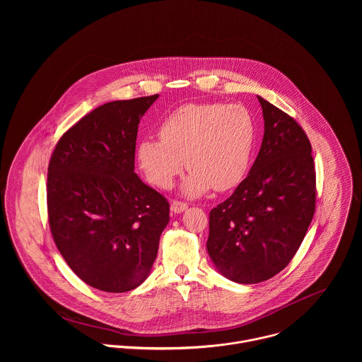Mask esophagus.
I'll list each match as a JSON object with an SVG mask.
<instances>
[{
    "mask_svg": "<svg viewBox=\"0 0 362 362\" xmlns=\"http://www.w3.org/2000/svg\"><path fill=\"white\" fill-rule=\"evenodd\" d=\"M187 207H188L187 202H181V201H173L171 202V211H174V213H181Z\"/></svg>",
    "mask_w": 362,
    "mask_h": 362,
    "instance_id": "1",
    "label": "esophagus"
}]
</instances>
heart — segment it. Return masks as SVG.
I'll list each match as a JSON object with an SVG mask.
<instances>
[{
	"instance_id": "heart-1",
	"label": "heart",
	"mask_w": 362,
	"mask_h": 362,
	"mask_svg": "<svg viewBox=\"0 0 362 362\" xmlns=\"http://www.w3.org/2000/svg\"><path fill=\"white\" fill-rule=\"evenodd\" d=\"M158 136L138 146L146 180L168 189L187 163L191 173L184 189L197 197L211 187L231 189L244 180L255 145V122L243 104H187L163 121Z\"/></svg>"
}]
</instances>
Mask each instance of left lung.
Segmentation results:
<instances>
[{
    "label": "left lung",
    "mask_w": 362,
    "mask_h": 362,
    "mask_svg": "<svg viewBox=\"0 0 362 362\" xmlns=\"http://www.w3.org/2000/svg\"><path fill=\"white\" fill-rule=\"evenodd\" d=\"M264 135L258 157L233 195L209 214L207 252L230 280L254 284L297 254L316 205L310 139L287 112L259 98Z\"/></svg>",
    "instance_id": "obj_1"
}]
</instances>
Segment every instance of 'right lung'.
I'll return each mask as SVG.
<instances>
[{"label":"right lung","mask_w":362,"mask_h":362,"mask_svg":"<svg viewBox=\"0 0 362 362\" xmlns=\"http://www.w3.org/2000/svg\"><path fill=\"white\" fill-rule=\"evenodd\" d=\"M158 95L99 105L57 142L47 174L52 240L86 284L125 293L155 262L168 201L134 171L141 117Z\"/></svg>","instance_id":"add662e5"}]
</instances>
